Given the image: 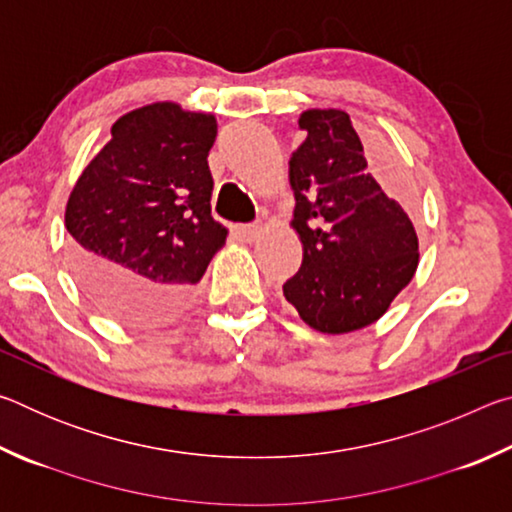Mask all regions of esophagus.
<instances>
[{"label": "esophagus", "mask_w": 512, "mask_h": 512, "mask_svg": "<svg viewBox=\"0 0 512 512\" xmlns=\"http://www.w3.org/2000/svg\"><path fill=\"white\" fill-rule=\"evenodd\" d=\"M239 235L244 237V241H257L259 239V235H262V223H246V225H241L239 228Z\"/></svg>", "instance_id": "esophagus-1"}]
</instances>
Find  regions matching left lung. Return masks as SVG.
Wrapping results in <instances>:
<instances>
[{
  "label": "left lung",
  "instance_id": "obj_1",
  "mask_svg": "<svg viewBox=\"0 0 512 512\" xmlns=\"http://www.w3.org/2000/svg\"><path fill=\"white\" fill-rule=\"evenodd\" d=\"M298 124L307 137L291 153L289 183L302 266L282 291L316 332H357L384 316L413 280L418 235L368 173L348 112L311 108Z\"/></svg>",
  "mask_w": 512,
  "mask_h": 512
}]
</instances>
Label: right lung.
<instances>
[{
	"label": "right lung",
	"mask_w": 512,
	"mask_h": 512,
	"mask_svg": "<svg viewBox=\"0 0 512 512\" xmlns=\"http://www.w3.org/2000/svg\"><path fill=\"white\" fill-rule=\"evenodd\" d=\"M110 133L65 207L72 271L112 318L158 325L185 309L228 235L210 205L216 117L158 101Z\"/></svg>",
	"instance_id": "right-lung-1"
}]
</instances>
